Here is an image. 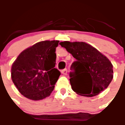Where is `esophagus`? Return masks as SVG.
<instances>
[{"instance_id": "obj_1", "label": "esophagus", "mask_w": 125, "mask_h": 125, "mask_svg": "<svg viewBox=\"0 0 125 125\" xmlns=\"http://www.w3.org/2000/svg\"><path fill=\"white\" fill-rule=\"evenodd\" d=\"M61 73H62V74L67 75V69H64V70H62V71H61Z\"/></svg>"}]
</instances>
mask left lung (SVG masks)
I'll return each instance as SVG.
<instances>
[{
	"instance_id": "left-lung-1",
	"label": "left lung",
	"mask_w": 125,
	"mask_h": 125,
	"mask_svg": "<svg viewBox=\"0 0 125 125\" xmlns=\"http://www.w3.org/2000/svg\"><path fill=\"white\" fill-rule=\"evenodd\" d=\"M76 59L72 65L70 81L72 90L85 97L97 95L113 79V65L108 58L93 46L85 42H61Z\"/></svg>"
}]
</instances>
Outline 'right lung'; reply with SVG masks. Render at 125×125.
<instances>
[{
  "instance_id": "obj_1",
  "label": "right lung",
  "mask_w": 125,
  "mask_h": 125,
  "mask_svg": "<svg viewBox=\"0 0 125 125\" xmlns=\"http://www.w3.org/2000/svg\"><path fill=\"white\" fill-rule=\"evenodd\" d=\"M58 43V40L37 42L23 51L12 64V81L26 98L43 99L53 90L60 75L55 68Z\"/></svg>"
}]
</instances>
